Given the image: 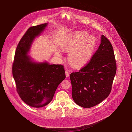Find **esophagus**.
I'll use <instances>...</instances> for the list:
<instances>
[{
    "label": "esophagus",
    "instance_id": "1",
    "mask_svg": "<svg viewBox=\"0 0 132 132\" xmlns=\"http://www.w3.org/2000/svg\"><path fill=\"white\" fill-rule=\"evenodd\" d=\"M65 74H66V76L67 77H68L69 76V72L68 70H66L65 71Z\"/></svg>",
    "mask_w": 132,
    "mask_h": 132
}]
</instances>
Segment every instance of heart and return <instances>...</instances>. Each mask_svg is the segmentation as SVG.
<instances>
[{"mask_svg":"<svg viewBox=\"0 0 132 132\" xmlns=\"http://www.w3.org/2000/svg\"><path fill=\"white\" fill-rule=\"evenodd\" d=\"M96 40L85 31H77L71 34L62 45L64 51H69L68 59L70 64L76 68L86 65L90 60L96 47ZM57 54L61 56L60 51Z\"/></svg>","mask_w":132,"mask_h":132,"instance_id":"obj_1","label":"heart"}]
</instances>
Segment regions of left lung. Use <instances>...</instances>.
Returning a JSON list of instances; mask_svg holds the SVG:
<instances>
[{"instance_id": "obj_1", "label": "left lung", "mask_w": 132, "mask_h": 132, "mask_svg": "<svg viewBox=\"0 0 132 132\" xmlns=\"http://www.w3.org/2000/svg\"><path fill=\"white\" fill-rule=\"evenodd\" d=\"M116 71L112 45L102 35L101 44L90 62L79 71L70 75L75 102L89 108L103 101L111 92Z\"/></svg>"}]
</instances>
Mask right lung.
Returning <instances> with one entry per match:
<instances>
[{
  "label": "right lung",
  "instance_id": "obj_1",
  "mask_svg": "<svg viewBox=\"0 0 132 132\" xmlns=\"http://www.w3.org/2000/svg\"><path fill=\"white\" fill-rule=\"evenodd\" d=\"M48 23L30 27L19 43L12 65V75L17 92L28 105L40 108L52 100L59 85L65 79L62 65L37 62L28 55L33 41Z\"/></svg>",
  "mask_w": 132,
  "mask_h": 132
}]
</instances>
